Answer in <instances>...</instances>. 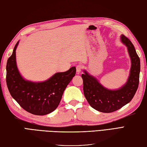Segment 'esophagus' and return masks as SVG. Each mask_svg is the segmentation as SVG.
Listing matches in <instances>:
<instances>
[{"label": "esophagus", "instance_id": "obj_1", "mask_svg": "<svg viewBox=\"0 0 147 147\" xmlns=\"http://www.w3.org/2000/svg\"><path fill=\"white\" fill-rule=\"evenodd\" d=\"M82 68H83V66L82 65H81V64L77 65V66H76L77 73V74H79L81 71V70H82Z\"/></svg>", "mask_w": 147, "mask_h": 147}]
</instances>
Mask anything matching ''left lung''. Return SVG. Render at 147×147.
I'll return each mask as SVG.
<instances>
[{
	"instance_id": "obj_1",
	"label": "left lung",
	"mask_w": 147,
	"mask_h": 147,
	"mask_svg": "<svg viewBox=\"0 0 147 147\" xmlns=\"http://www.w3.org/2000/svg\"><path fill=\"white\" fill-rule=\"evenodd\" d=\"M122 43L127 47L131 59L130 76L126 84L117 90H109L102 86L95 77L86 71L82 74L84 95L93 109L102 113H112L131 102L138 90L140 81V59L133 44L128 38L121 36Z\"/></svg>"
}]
</instances>
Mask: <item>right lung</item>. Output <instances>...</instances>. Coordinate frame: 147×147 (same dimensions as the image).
Returning <instances> with one entry per match:
<instances>
[{"instance_id": "1", "label": "right lung", "mask_w": 147, "mask_h": 147, "mask_svg": "<svg viewBox=\"0 0 147 147\" xmlns=\"http://www.w3.org/2000/svg\"><path fill=\"white\" fill-rule=\"evenodd\" d=\"M8 58L6 83L12 97L26 111L35 115H45L56 109L67 85L76 74L75 66L65 72L56 73L47 81L32 82L22 78L16 63V49Z\"/></svg>"}]
</instances>
